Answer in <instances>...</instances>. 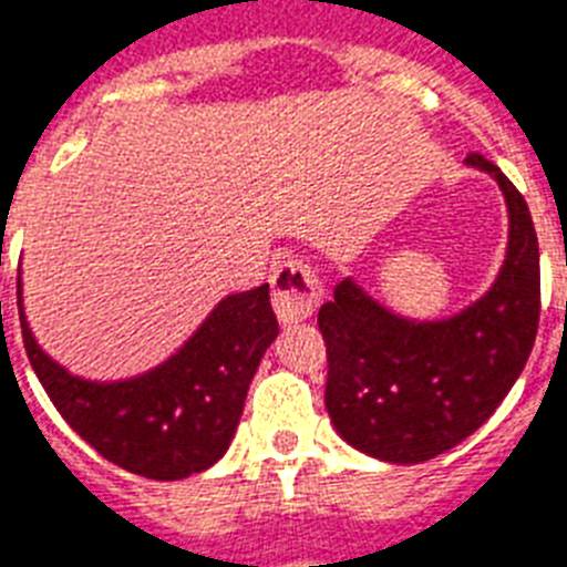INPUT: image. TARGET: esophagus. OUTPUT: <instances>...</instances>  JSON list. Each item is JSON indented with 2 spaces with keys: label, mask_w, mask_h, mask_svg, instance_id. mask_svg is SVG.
Segmentation results:
<instances>
[{
  "label": "esophagus",
  "mask_w": 567,
  "mask_h": 567,
  "mask_svg": "<svg viewBox=\"0 0 567 567\" xmlns=\"http://www.w3.org/2000/svg\"><path fill=\"white\" fill-rule=\"evenodd\" d=\"M274 311L282 322H297L311 317L322 299L320 276L302 259H282L270 274Z\"/></svg>",
  "instance_id": "1"
}]
</instances>
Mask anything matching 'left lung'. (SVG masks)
Instances as JSON below:
<instances>
[{"label": "left lung", "mask_w": 567, "mask_h": 567, "mask_svg": "<svg viewBox=\"0 0 567 567\" xmlns=\"http://www.w3.org/2000/svg\"><path fill=\"white\" fill-rule=\"evenodd\" d=\"M498 181L511 210V245L496 285L444 322H409L380 308L351 279L320 308L326 409L351 446L392 464H421L473 435L525 369L539 328V241L513 181Z\"/></svg>", "instance_id": "1"}]
</instances>
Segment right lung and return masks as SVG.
I'll use <instances>...</instances> for the list:
<instances>
[{"mask_svg": "<svg viewBox=\"0 0 567 567\" xmlns=\"http://www.w3.org/2000/svg\"><path fill=\"white\" fill-rule=\"evenodd\" d=\"M17 297H22L17 279ZM19 306L28 360L71 430L117 467L155 482L225 455L261 354L279 334L268 285L221 299L178 354L123 383H89L42 354Z\"/></svg>", "mask_w": 567, "mask_h": 567, "instance_id": "obj_1", "label": "right lung"}]
</instances>
